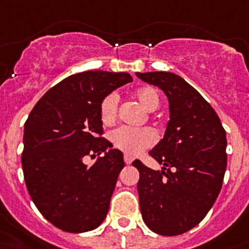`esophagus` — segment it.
<instances>
[{
  "instance_id": "esophagus-1",
  "label": "esophagus",
  "mask_w": 249,
  "mask_h": 249,
  "mask_svg": "<svg viewBox=\"0 0 249 249\" xmlns=\"http://www.w3.org/2000/svg\"><path fill=\"white\" fill-rule=\"evenodd\" d=\"M133 159H134V158L131 157V155H129V154H125L124 155V161L126 164H131V163H133Z\"/></svg>"
}]
</instances>
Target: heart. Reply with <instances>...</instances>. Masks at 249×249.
Here are the masks:
<instances>
[{
	"instance_id": "b5f03b06",
	"label": "heart",
	"mask_w": 249,
	"mask_h": 249,
	"mask_svg": "<svg viewBox=\"0 0 249 249\" xmlns=\"http://www.w3.org/2000/svg\"><path fill=\"white\" fill-rule=\"evenodd\" d=\"M133 96L146 111H154L160 104L159 94L154 88L150 86L137 89L133 92ZM118 101L116 94H109L103 99L100 104V118L104 124L109 125L115 122ZM110 140L115 148L125 151L126 154L137 155L144 149L150 148L154 144L155 134L148 127L131 129V127L122 126L110 134Z\"/></svg>"
}]
</instances>
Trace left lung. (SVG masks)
<instances>
[{"mask_svg": "<svg viewBox=\"0 0 249 249\" xmlns=\"http://www.w3.org/2000/svg\"><path fill=\"white\" fill-rule=\"evenodd\" d=\"M158 86L169 101V122L160 142L149 151L161 172L140 160V211L149 229L178 235L196 227L213 207L227 168V137L214 109L193 86L166 71L137 72Z\"/></svg>", "mask_w": 249, "mask_h": 249, "instance_id": "left-lung-1", "label": "left lung"}]
</instances>
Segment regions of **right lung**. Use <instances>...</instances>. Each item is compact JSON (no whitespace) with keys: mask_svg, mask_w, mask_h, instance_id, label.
I'll use <instances>...</instances> for the list:
<instances>
[{"mask_svg":"<svg viewBox=\"0 0 249 249\" xmlns=\"http://www.w3.org/2000/svg\"><path fill=\"white\" fill-rule=\"evenodd\" d=\"M131 81L127 72L73 73L50 89L26 120V187L41 214L65 232L92 231L107 217L124 159L100 137V104ZM101 152L91 167L83 163L88 155Z\"/></svg>","mask_w":249,"mask_h":249,"instance_id":"right-lung-1","label":"right lung"}]
</instances>
